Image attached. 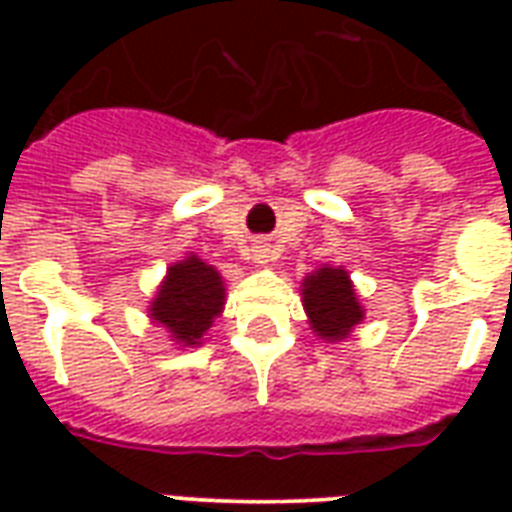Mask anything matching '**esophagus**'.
Listing matches in <instances>:
<instances>
[{
    "label": "esophagus",
    "instance_id": "34e87169",
    "mask_svg": "<svg viewBox=\"0 0 512 512\" xmlns=\"http://www.w3.org/2000/svg\"><path fill=\"white\" fill-rule=\"evenodd\" d=\"M252 252H255V260H257V263H268V249L257 247V249H252Z\"/></svg>",
    "mask_w": 512,
    "mask_h": 512
}]
</instances>
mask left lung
<instances>
[{"label":"left lung","mask_w":512,"mask_h":512,"mask_svg":"<svg viewBox=\"0 0 512 512\" xmlns=\"http://www.w3.org/2000/svg\"><path fill=\"white\" fill-rule=\"evenodd\" d=\"M303 305L311 329L321 340L340 342L350 329L364 321V308L358 303L356 289L348 271L342 268H319L303 281Z\"/></svg>","instance_id":"obj_1"}]
</instances>
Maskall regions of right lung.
<instances>
[{
	"label": "right lung",
	"instance_id": "right-lung-1",
	"mask_svg": "<svg viewBox=\"0 0 512 512\" xmlns=\"http://www.w3.org/2000/svg\"><path fill=\"white\" fill-rule=\"evenodd\" d=\"M225 287L215 265H207L196 255L167 268L162 287L156 292L148 316L164 327L183 348L201 345V337L223 313Z\"/></svg>",
	"mask_w": 512,
	"mask_h": 512
}]
</instances>
